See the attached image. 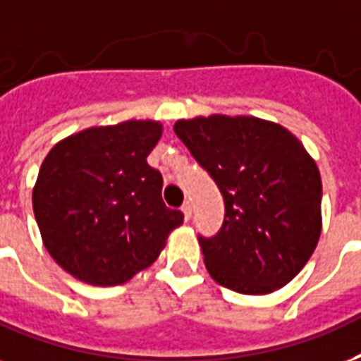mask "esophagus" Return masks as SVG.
<instances>
[{"instance_id":"1","label":"esophagus","mask_w":361,"mask_h":361,"mask_svg":"<svg viewBox=\"0 0 361 361\" xmlns=\"http://www.w3.org/2000/svg\"><path fill=\"white\" fill-rule=\"evenodd\" d=\"M181 212H183L185 219H189V217H191L192 206H191V202H189V200H185V202H183V206H181Z\"/></svg>"}]
</instances>
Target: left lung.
Returning a JSON list of instances; mask_svg holds the SVG:
<instances>
[{"instance_id": "1", "label": "left lung", "mask_w": 361, "mask_h": 361, "mask_svg": "<svg viewBox=\"0 0 361 361\" xmlns=\"http://www.w3.org/2000/svg\"><path fill=\"white\" fill-rule=\"evenodd\" d=\"M224 195L217 235L199 236L217 284L263 295L293 280L322 231V180L290 130L257 117L210 115L174 125Z\"/></svg>"}]
</instances>
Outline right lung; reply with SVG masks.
I'll return each instance as SVG.
<instances>
[{
  "instance_id": "right-lung-1",
  "label": "right lung",
  "mask_w": 361,
  "mask_h": 361,
  "mask_svg": "<svg viewBox=\"0 0 361 361\" xmlns=\"http://www.w3.org/2000/svg\"><path fill=\"white\" fill-rule=\"evenodd\" d=\"M161 134L155 121H125L77 132L49 151L32 202L43 244L71 276L125 284L183 224L162 202L161 172L147 164Z\"/></svg>"
}]
</instances>
